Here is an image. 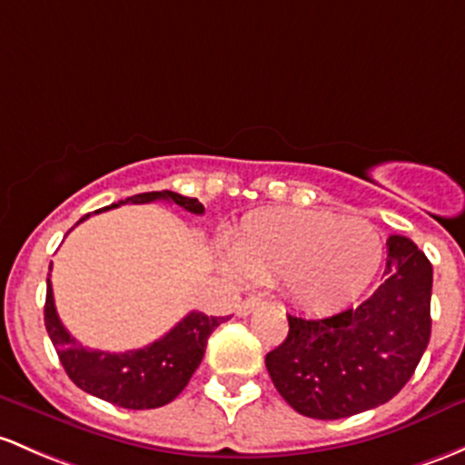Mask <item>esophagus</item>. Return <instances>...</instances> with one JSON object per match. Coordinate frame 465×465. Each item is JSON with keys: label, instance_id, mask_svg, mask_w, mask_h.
<instances>
[{"label": "esophagus", "instance_id": "esophagus-1", "mask_svg": "<svg viewBox=\"0 0 465 465\" xmlns=\"http://www.w3.org/2000/svg\"><path fill=\"white\" fill-rule=\"evenodd\" d=\"M258 305H261V302H258V298H245V301H241L236 305V314L238 316H249L253 310H256Z\"/></svg>", "mask_w": 465, "mask_h": 465}]
</instances>
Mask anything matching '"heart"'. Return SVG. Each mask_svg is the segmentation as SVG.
<instances>
[{
	"mask_svg": "<svg viewBox=\"0 0 465 465\" xmlns=\"http://www.w3.org/2000/svg\"><path fill=\"white\" fill-rule=\"evenodd\" d=\"M381 238L363 218L330 212L265 209L252 213L229 242L227 272L252 281H285L307 310L354 301L381 265Z\"/></svg>",
	"mask_w": 465,
	"mask_h": 465,
	"instance_id": "1",
	"label": "heart"
}]
</instances>
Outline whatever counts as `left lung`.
<instances>
[{
    "mask_svg": "<svg viewBox=\"0 0 465 465\" xmlns=\"http://www.w3.org/2000/svg\"><path fill=\"white\" fill-rule=\"evenodd\" d=\"M385 281L327 319L287 314V339L265 356L278 394L310 419H345L401 392L428 348L432 265L405 236L388 238Z\"/></svg>",
    "mask_w": 465,
    "mask_h": 465,
    "instance_id": "8db88e82",
    "label": "left lung"
}]
</instances>
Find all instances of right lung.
<instances>
[{
    "label": "right lung",
    "instance_id": "right-lung-1",
    "mask_svg": "<svg viewBox=\"0 0 465 465\" xmlns=\"http://www.w3.org/2000/svg\"><path fill=\"white\" fill-rule=\"evenodd\" d=\"M153 200H169L192 213H204V207L195 198H187L175 192H149L131 195L111 207L97 209L95 213L120 204H143ZM91 213L80 218L84 223ZM77 223V224H80ZM51 270V267H48ZM51 276V273H48ZM224 316H207L203 312H192L184 316L173 330L163 339L153 341L143 350L129 351H102L89 350L77 343L57 316L53 301L51 278H46V305H44V325L55 345L57 356L64 365L68 379L93 397L109 401L126 410H151L167 405L187 388L207 348V339L216 330Z\"/></svg>",
    "mask_w": 465,
    "mask_h": 465
}]
</instances>
